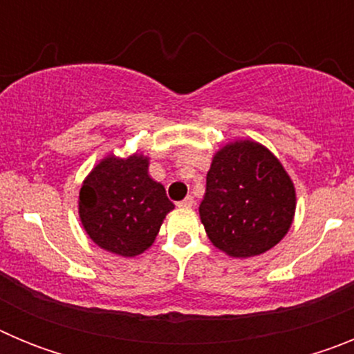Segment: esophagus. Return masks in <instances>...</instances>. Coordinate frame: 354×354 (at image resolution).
Returning <instances> with one entry per match:
<instances>
[{"label": "esophagus", "mask_w": 354, "mask_h": 354, "mask_svg": "<svg viewBox=\"0 0 354 354\" xmlns=\"http://www.w3.org/2000/svg\"><path fill=\"white\" fill-rule=\"evenodd\" d=\"M179 207H186V209H189V207H193V205H195V200H193V196H186V198L183 200V202H179Z\"/></svg>", "instance_id": "obj_1"}]
</instances>
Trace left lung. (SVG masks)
Listing matches in <instances>:
<instances>
[{
  "label": "left lung",
  "instance_id": "obj_1",
  "mask_svg": "<svg viewBox=\"0 0 354 354\" xmlns=\"http://www.w3.org/2000/svg\"><path fill=\"white\" fill-rule=\"evenodd\" d=\"M198 212L216 248L234 259L255 257L289 232L296 189L268 147L236 140L212 158Z\"/></svg>",
  "mask_w": 354,
  "mask_h": 354
}]
</instances>
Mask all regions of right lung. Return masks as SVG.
<instances>
[{
	"label": "right lung",
	"mask_w": 354,
	"mask_h": 354,
	"mask_svg": "<svg viewBox=\"0 0 354 354\" xmlns=\"http://www.w3.org/2000/svg\"><path fill=\"white\" fill-rule=\"evenodd\" d=\"M77 209L84 232L99 248L136 257L152 246L174 204L149 175V158L134 152L97 162L81 184Z\"/></svg>",
	"instance_id": "1"
}]
</instances>
